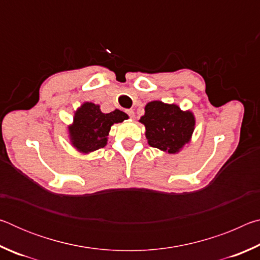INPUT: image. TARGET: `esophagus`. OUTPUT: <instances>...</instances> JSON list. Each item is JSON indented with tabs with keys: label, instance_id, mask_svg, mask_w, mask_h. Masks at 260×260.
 <instances>
[{
	"label": "esophagus",
	"instance_id": "obj_1",
	"mask_svg": "<svg viewBox=\"0 0 260 260\" xmlns=\"http://www.w3.org/2000/svg\"><path fill=\"white\" fill-rule=\"evenodd\" d=\"M126 113L128 114V117L132 118V119H133V118L135 117V112L133 111V110H126Z\"/></svg>",
	"mask_w": 260,
	"mask_h": 260
}]
</instances>
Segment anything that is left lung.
I'll return each instance as SVG.
<instances>
[{
    "label": "left lung",
    "mask_w": 260,
    "mask_h": 260,
    "mask_svg": "<svg viewBox=\"0 0 260 260\" xmlns=\"http://www.w3.org/2000/svg\"><path fill=\"white\" fill-rule=\"evenodd\" d=\"M140 121L146 126L148 143L169 153L179 151L188 142L195 126L191 112L159 101L146 105V114Z\"/></svg>",
    "instance_id": "obj_1"
}]
</instances>
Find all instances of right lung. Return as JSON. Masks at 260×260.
I'll return each mask as SVG.
<instances>
[{
	"label": "right lung",
	"mask_w": 260,
	"mask_h": 260,
	"mask_svg": "<svg viewBox=\"0 0 260 260\" xmlns=\"http://www.w3.org/2000/svg\"><path fill=\"white\" fill-rule=\"evenodd\" d=\"M128 116L120 110L103 113L99 105L85 103L76 112L73 125L70 127V135L73 146L82 152H90L103 148L111 126L121 122Z\"/></svg>",
	"instance_id": "1"
}]
</instances>
